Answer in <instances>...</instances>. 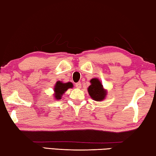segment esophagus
Wrapping results in <instances>:
<instances>
[{"instance_id": "34e87169", "label": "esophagus", "mask_w": 156, "mask_h": 156, "mask_svg": "<svg viewBox=\"0 0 156 156\" xmlns=\"http://www.w3.org/2000/svg\"><path fill=\"white\" fill-rule=\"evenodd\" d=\"M76 87L77 88H80L81 87V83H77L76 84Z\"/></svg>"}]
</instances>
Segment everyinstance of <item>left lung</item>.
<instances>
[{"label":"left lung","mask_w":156,"mask_h":156,"mask_svg":"<svg viewBox=\"0 0 156 156\" xmlns=\"http://www.w3.org/2000/svg\"><path fill=\"white\" fill-rule=\"evenodd\" d=\"M90 85L87 88L89 95L93 100L101 101L104 100L107 95V90L104 89L103 85L98 78H92L90 80Z\"/></svg>","instance_id":"left-lung-1"}]
</instances>
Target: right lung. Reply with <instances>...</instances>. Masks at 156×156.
<instances>
[{"mask_svg":"<svg viewBox=\"0 0 156 156\" xmlns=\"http://www.w3.org/2000/svg\"><path fill=\"white\" fill-rule=\"evenodd\" d=\"M73 85L71 82L63 83L62 81H57L55 83L54 87V98L56 100H59L62 99V95H63L66 90L69 88H73Z\"/></svg>","mask_w":156,"mask_h":156,"instance_id":"1","label":"right lung"}]
</instances>
